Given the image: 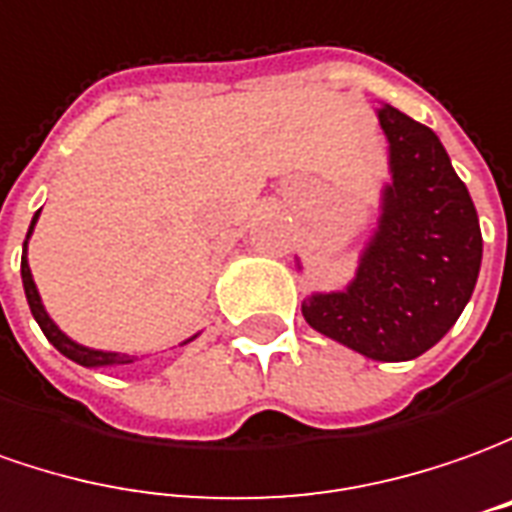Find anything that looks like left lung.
Instances as JSON below:
<instances>
[{
  "mask_svg": "<svg viewBox=\"0 0 512 512\" xmlns=\"http://www.w3.org/2000/svg\"><path fill=\"white\" fill-rule=\"evenodd\" d=\"M392 182L342 291H314L302 316L314 330L373 361H409L440 342L474 294L482 232L468 187L429 125L378 109ZM300 266V263H297ZM302 269V266H300Z\"/></svg>",
  "mask_w": 512,
  "mask_h": 512,
  "instance_id": "1",
  "label": "left lung"
}]
</instances>
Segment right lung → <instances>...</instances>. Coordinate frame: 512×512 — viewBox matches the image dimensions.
I'll return each mask as SVG.
<instances>
[{
    "mask_svg": "<svg viewBox=\"0 0 512 512\" xmlns=\"http://www.w3.org/2000/svg\"><path fill=\"white\" fill-rule=\"evenodd\" d=\"M41 210L33 215V221H30V229H27V238H24V249H22V283H24V294H27V305H30V311L36 316L38 328L44 330V336L50 339V344L58 350V353H64L66 358H72L75 364H81V367H117V364H131L134 356H125V353H111V350H95V347H86V344H78L75 339H69L64 330L58 328L55 322L50 319V314L44 311V302H41V294H38L36 283H33V271H30V263H27V241H30V235H33V229H36V221ZM198 333H193L190 339H184L182 344H190L196 339ZM179 344V347H182Z\"/></svg>",
    "mask_w": 512,
    "mask_h": 512,
    "instance_id": "obj_1",
    "label": "right lung"
}]
</instances>
